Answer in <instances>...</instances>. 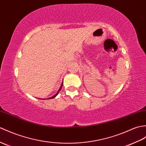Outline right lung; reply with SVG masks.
<instances>
[{
    "label": "right lung",
    "mask_w": 146,
    "mask_h": 146,
    "mask_svg": "<svg viewBox=\"0 0 146 146\" xmlns=\"http://www.w3.org/2000/svg\"><path fill=\"white\" fill-rule=\"evenodd\" d=\"M63 81H62V84H61V86H60V88H59V90H58V91H57V93L55 94V95H53V96H52V97H50V98H47V99L46 100H50V99H53V98H55L57 95H58V93L60 92V90H62V86H63ZM42 100H45V99H42Z\"/></svg>",
    "instance_id": "1"
}]
</instances>
